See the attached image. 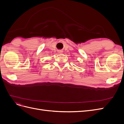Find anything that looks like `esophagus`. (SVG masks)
I'll use <instances>...</instances> for the list:
<instances>
[{"mask_svg": "<svg viewBox=\"0 0 124 124\" xmlns=\"http://www.w3.org/2000/svg\"><path fill=\"white\" fill-rule=\"evenodd\" d=\"M59 52H61V53H62L61 52H62V51H59Z\"/></svg>", "mask_w": 124, "mask_h": 124, "instance_id": "1", "label": "esophagus"}]
</instances>
